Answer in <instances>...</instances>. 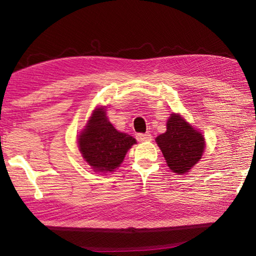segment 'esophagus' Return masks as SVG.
Returning a JSON list of instances; mask_svg holds the SVG:
<instances>
[{
  "label": "esophagus",
  "mask_w": 256,
  "mask_h": 256,
  "mask_svg": "<svg viewBox=\"0 0 256 256\" xmlns=\"http://www.w3.org/2000/svg\"><path fill=\"white\" fill-rule=\"evenodd\" d=\"M151 134L150 133H138L136 134V140L138 142H146L151 140Z\"/></svg>",
  "instance_id": "obj_1"
}]
</instances>
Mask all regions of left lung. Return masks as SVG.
Returning a JSON list of instances; mask_svg holds the SVG:
<instances>
[{"label":"left lung","mask_w":256,"mask_h":256,"mask_svg":"<svg viewBox=\"0 0 256 256\" xmlns=\"http://www.w3.org/2000/svg\"><path fill=\"white\" fill-rule=\"evenodd\" d=\"M168 167L177 172H188L204 151L202 134L185 122L180 115L172 114L167 120V131L156 138Z\"/></svg>","instance_id":"obj_1"}]
</instances>
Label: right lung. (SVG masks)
I'll return each instance as SVG.
<instances>
[{
    "label": "right lung",
    "mask_w": 256,
    "mask_h": 256,
    "mask_svg": "<svg viewBox=\"0 0 256 256\" xmlns=\"http://www.w3.org/2000/svg\"><path fill=\"white\" fill-rule=\"evenodd\" d=\"M136 138L118 132L108 122L105 110L94 112L88 125L79 136L80 152L97 172H112L118 167Z\"/></svg>",
    "instance_id": "right-lung-1"
}]
</instances>
